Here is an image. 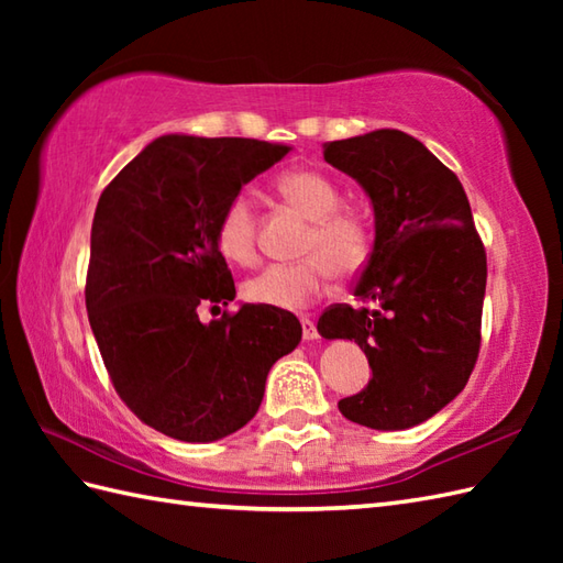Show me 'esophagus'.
Wrapping results in <instances>:
<instances>
[{
	"label": "esophagus",
	"mask_w": 563,
	"mask_h": 563,
	"mask_svg": "<svg viewBox=\"0 0 563 563\" xmlns=\"http://www.w3.org/2000/svg\"><path fill=\"white\" fill-rule=\"evenodd\" d=\"M300 324H302V336H305V341H314V339H319V331H317V324L309 317H302L300 319Z\"/></svg>",
	"instance_id": "esophagus-1"
}]
</instances>
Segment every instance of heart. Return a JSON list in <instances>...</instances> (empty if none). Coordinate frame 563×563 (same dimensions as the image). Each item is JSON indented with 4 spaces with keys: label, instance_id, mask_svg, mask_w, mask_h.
Here are the masks:
<instances>
[{
    "label": "heart",
    "instance_id": "1",
    "mask_svg": "<svg viewBox=\"0 0 563 563\" xmlns=\"http://www.w3.org/2000/svg\"><path fill=\"white\" fill-rule=\"evenodd\" d=\"M278 194L309 220L297 263H275L242 285L244 300L302 309L329 295L333 278H353L373 254V230L363 214L341 208V190L329 176L314 169H290L278 176ZM218 246L222 254L254 266L258 261V212L246 190L227 202L218 220Z\"/></svg>",
    "mask_w": 563,
    "mask_h": 563
}]
</instances>
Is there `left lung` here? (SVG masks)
Segmentation results:
<instances>
[{
	"label": "left lung",
	"mask_w": 563,
	"mask_h": 563,
	"mask_svg": "<svg viewBox=\"0 0 563 563\" xmlns=\"http://www.w3.org/2000/svg\"><path fill=\"white\" fill-rule=\"evenodd\" d=\"M324 159L375 208V246L353 295L319 319L324 339H353L373 379L339 401L353 423L404 430L464 389L482 349L486 249L460 178L401 130L336 140Z\"/></svg>",
	"instance_id": "obj_1"
}]
</instances>
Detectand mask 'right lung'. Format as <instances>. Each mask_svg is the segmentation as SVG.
<instances>
[{
	"instance_id": "right-lung-1",
	"label": "right lung",
	"mask_w": 563,
	"mask_h": 563,
	"mask_svg": "<svg viewBox=\"0 0 563 563\" xmlns=\"http://www.w3.org/2000/svg\"><path fill=\"white\" fill-rule=\"evenodd\" d=\"M290 147L249 137L164 135L103 188L91 224L87 312L118 397L142 423L212 442L256 416L268 369L295 351L290 312L234 300L218 220Z\"/></svg>"
}]
</instances>
